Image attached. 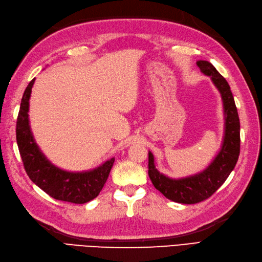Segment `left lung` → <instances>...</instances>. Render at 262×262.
Segmentation results:
<instances>
[{
    "instance_id": "8db88e82",
    "label": "left lung",
    "mask_w": 262,
    "mask_h": 262,
    "mask_svg": "<svg viewBox=\"0 0 262 262\" xmlns=\"http://www.w3.org/2000/svg\"><path fill=\"white\" fill-rule=\"evenodd\" d=\"M201 72L210 76L220 92L224 111L222 146L205 169L183 178H170L156 168L155 157L149 151V177L155 187L168 200L182 204H196L212 196L234 169L240 155V120L230 85L211 62L196 61Z\"/></svg>"
}]
</instances>
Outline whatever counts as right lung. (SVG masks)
<instances>
[{"instance_id": "add662e5", "label": "right lung", "mask_w": 262, "mask_h": 262, "mask_svg": "<svg viewBox=\"0 0 262 262\" xmlns=\"http://www.w3.org/2000/svg\"><path fill=\"white\" fill-rule=\"evenodd\" d=\"M33 78L23 93L16 120V143L29 178L55 200L84 204L94 200L106 183L115 158L106 160L94 169L67 171L51 164L34 140L29 121V101Z\"/></svg>"}]
</instances>
